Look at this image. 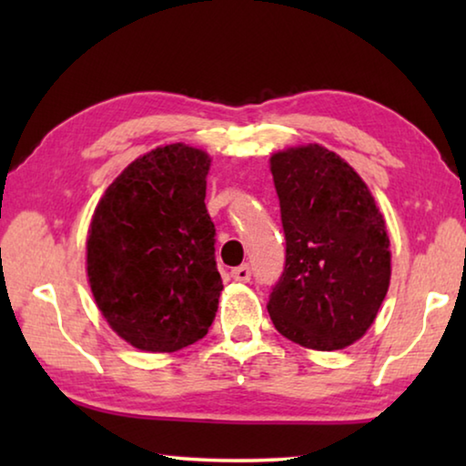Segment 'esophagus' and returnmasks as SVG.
Listing matches in <instances>:
<instances>
[{
	"instance_id": "34e87169",
	"label": "esophagus",
	"mask_w": 466,
	"mask_h": 466,
	"mask_svg": "<svg viewBox=\"0 0 466 466\" xmlns=\"http://www.w3.org/2000/svg\"><path fill=\"white\" fill-rule=\"evenodd\" d=\"M232 278H234L236 281H244V283H247V281L250 279V267H248V265L236 267V269H232Z\"/></svg>"
}]
</instances>
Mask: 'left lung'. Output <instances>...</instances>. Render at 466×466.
<instances>
[{
  "label": "left lung",
  "instance_id": "left-lung-1",
  "mask_svg": "<svg viewBox=\"0 0 466 466\" xmlns=\"http://www.w3.org/2000/svg\"><path fill=\"white\" fill-rule=\"evenodd\" d=\"M286 267L269 296L283 337L333 351L372 327L390 283V240L364 180L319 144L271 156Z\"/></svg>",
  "mask_w": 466,
  "mask_h": 466
}]
</instances>
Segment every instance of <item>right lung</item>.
<instances>
[{
	"label": "right lung",
	"mask_w": 466,
	"mask_h": 466,
	"mask_svg": "<svg viewBox=\"0 0 466 466\" xmlns=\"http://www.w3.org/2000/svg\"><path fill=\"white\" fill-rule=\"evenodd\" d=\"M211 157L185 144L139 156L94 209L88 281L110 329L141 351L199 341L224 289L205 208Z\"/></svg>",
	"instance_id": "obj_1"
}]
</instances>
